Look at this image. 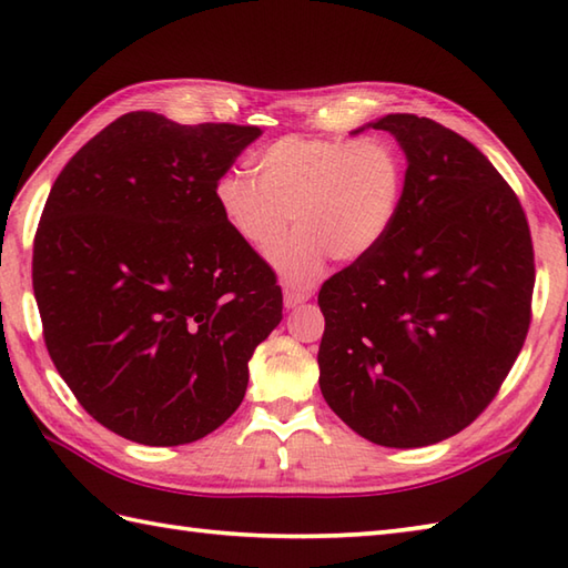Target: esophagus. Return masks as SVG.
<instances>
[{"instance_id":"1","label":"esophagus","mask_w":568,"mask_h":568,"mask_svg":"<svg viewBox=\"0 0 568 568\" xmlns=\"http://www.w3.org/2000/svg\"><path fill=\"white\" fill-rule=\"evenodd\" d=\"M312 297V293L310 291H285L283 293V303H285V307L291 310V307H297V305H303V303H307V300Z\"/></svg>"}]
</instances>
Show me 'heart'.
<instances>
[{
	"label": "heart",
	"instance_id": "heart-1",
	"mask_svg": "<svg viewBox=\"0 0 568 568\" xmlns=\"http://www.w3.org/2000/svg\"><path fill=\"white\" fill-rule=\"evenodd\" d=\"M248 165L257 180L236 171L220 175L214 202L253 251L273 248L287 222L297 224L271 253L273 268L291 285L315 281L332 256H368L403 202V155L378 136H283L253 153Z\"/></svg>",
	"mask_w": 568,
	"mask_h": 568
}]
</instances>
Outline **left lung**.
I'll list each match as a JSON object with an SVG mask.
<instances>
[{"mask_svg": "<svg viewBox=\"0 0 568 568\" xmlns=\"http://www.w3.org/2000/svg\"><path fill=\"white\" fill-rule=\"evenodd\" d=\"M407 155L403 202L368 256L320 291V388L373 444L413 449L468 427L508 376L532 320L535 251L513 187L474 143L388 114Z\"/></svg>", "mask_w": 568, "mask_h": 568, "instance_id": "left-lung-1", "label": "left lung"}]
</instances>
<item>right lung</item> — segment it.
I'll list each match as a JSON object with an SVG mask.
<instances>
[{
	"label": "right lung",
	"mask_w": 568,
	"mask_h": 568,
	"mask_svg": "<svg viewBox=\"0 0 568 568\" xmlns=\"http://www.w3.org/2000/svg\"><path fill=\"white\" fill-rule=\"evenodd\" d=\"M258 136L129 112L55 178L33 239L43 339L78 403L119 437H207L244 400L248 358L283 320L271 265L214 202Z\"/></svg>",
	"instance_id": "add662e5"
}]
</instances>
